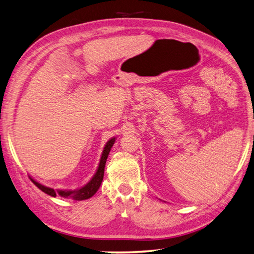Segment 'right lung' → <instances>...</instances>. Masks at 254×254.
<instances>
[{"mask_svg": "<svg viewBox=\"0 0 254 254\" xmlns=\"http://www.w3.org/2000/svg\"><path fill=\"white\" fill-rule=\"evenodd\" d=\"M115 139H116L115 137L111 138L107 141V144H106L95 175L93 176V179L90 182H88L85 186L79 188V190H54L53 188L46 187L42 184H40V183L35 182L33 179H31V178L30 179H31V181L33 182V184L35 186L40 188V190L44 191L45 193L50 194V196H52V197H56L57 194H60V196H62L64 198H71L73 200H85V199L91 198L93 194L98 190L100 184H102L103 178H104L105 164H106V161H107V158H108L111 147H113V145L115 144Z\"/></svg>", "mask_w": 254, "mask_h": 254, "instance_id": "1", "label": "right lung"}]
</instances>
